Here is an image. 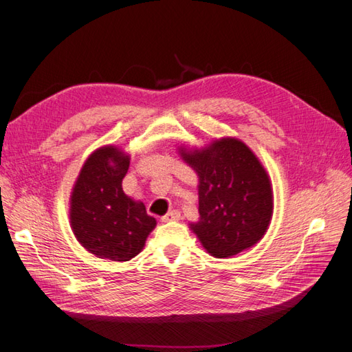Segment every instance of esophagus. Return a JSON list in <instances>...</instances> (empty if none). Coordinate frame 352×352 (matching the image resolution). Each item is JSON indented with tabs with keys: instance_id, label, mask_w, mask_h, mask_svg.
<instances>
[{
	"instance_id": "34e87169",
	"label": "esophagus",
	"mask_w": 352,
	"mask_h": 352,
	"mask_svg": "<svg viewBox=\"0 0 352 352\" xmlns=\"http://www.w3.org/2000/svg\"><path fill=\"white\" fill-rule=\"evenodd\" d=\"M179 219H180V212L177 210H172V211H168L166 216L162 217V221H175Z\"/></svg>"
}]
</instances>
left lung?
<instances>
[{"mask_svg":"<svg viewBox=\"0 0 352 352\" xmlns=\"http://www.w3.org/2000/svg\"><path fill=\"white\" fill-rule=\"evenodd\" d=\"M198 175L199 221L189 228L216 258H229L257 243L273 214L267 172L236 138H221L201 150L180 146Z\"/></svg>","mask_w":352,"mask_h":352,"instance_id":"8db88e82","label":"left lung"}]
</instances>
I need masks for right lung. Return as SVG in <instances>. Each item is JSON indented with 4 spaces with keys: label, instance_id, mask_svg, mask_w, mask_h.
<instances>
[{
    "label": "right lung",
    "instance_id": "1",
    "mask_svg": "<svg viewBox=\"0 0 352 352\" xmlns=\"http://www.w3.org/2000/svg\"><path fill=\"white\" fill-rule=\"evenodd\" d=\"M131 157L117 146L94 151L85 162L70 197V225L82 247L98 258L129 261L144 248L154 217L144 202L123 192Z\"/></svg>",
    "mask_w": 352,
    "mask_h": 352
}]
</instances>
